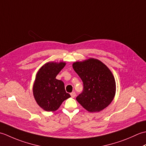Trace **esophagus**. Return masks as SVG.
Listing matches in <instances>:
<instances>
[{"instance_id": "esophagus-1", "label": "esophagus", "mask_w": 146, "mask_h": 146, "mask_svg": "<svg viewBox=\"0 0 146 146\" xmlns=\"http://www.w3.org/2000/svg\"><path fill=\"white\" fill-rule=\"evenodd\" d=\"M70 95H71V97H72V98H75V96H76V93H75V92H73L71 93Z\"/></svg>"}]
</instances>
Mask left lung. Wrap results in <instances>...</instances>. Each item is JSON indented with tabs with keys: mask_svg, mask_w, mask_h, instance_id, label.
<instances>
[{
	"mask_svg": "<svg viewBox=\"0 0 146 146\" xmlns=\"http://www.w3.org/2000/svg\"><path fill=\"white\" fill-rule=\"evenodd\" d=\"M73 68L83 82V89L76 98L78 103L90 112L100 111L113 100L115 81L106 65L97 59L75 62Z\"/></svg>",
	"mask_w": 146,
	"mask_h": 146,
	"instance_id": "8db88e82",
	"label": "left lung"
}]
</instances>
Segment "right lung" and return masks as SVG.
Listing matches in <instances>:
<instances>
[{
	"label": "right lung",
	"mask_w": 146,
	"mask_h": 146,
	"mask_svg": "<svg viewBox=\"0 0 146 146\" xmlns=\"http://www.w3.org/2000/svg\"><path fill=\"white\" fill-rule=\"evenodd\" d=\"M66 63H47L40 68L33 85V94L40 107L46 111H55L71 96L66 92L64 83L56 76Z\"/></svg>",
	"instance_id": "add662e5"
}]
</instances>
